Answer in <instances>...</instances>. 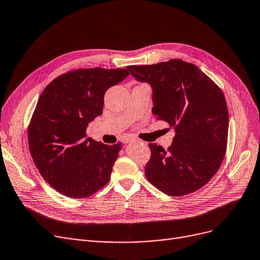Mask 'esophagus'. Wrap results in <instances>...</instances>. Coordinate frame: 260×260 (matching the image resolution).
<instances>
[{
	"mask_svg": "<svg viewBox=\"0 0 260 260\" xmlns=\"http://www.w3.org/2000/svg\"><path fill=\"white\" fill-rule=\"evenodd\" d=\"M122 141H123V143H128V142L133 141V139H131V138H124Z\"/></svg>",
	"mask_w": 260,
	"mask_h": 260,
	"instance_id": "esophagus-1",
	"label": "esophagus"
}]
</instances>
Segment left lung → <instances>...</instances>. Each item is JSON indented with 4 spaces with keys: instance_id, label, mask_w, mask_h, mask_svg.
I'll use <instances>...</instances> for the list:
<instances>
[{
    "instance_id": "obj_1",
    "label": "left lung",
    "mask_w": 260,
    "mask_h": 260,
    "mask_svg": "<svg viewBox=\"0 0 260 260\" xmlns=\"http://www.w3.org/2000/svg\"><path fill=\"white\" fill-rule=\"evenodd\" d=\"M126 69L152 86L153 114L175 129L168 150L149 144L146 178L168 196L194 192L217 173L226 152L229 110L222 90L196 64L182 59Z\"/></svg>"
}]
</instances>
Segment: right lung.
I'll return each instance as SVG.
<instances>
[{"mask_svg": "<svg viewBox=\"0 0 260 260\" xmlns=\"http://www.w3.org/2000/svg\"><path fill=\"white\" fill-rule=\"evenodd\" d=\"M127 75L126 69H77L44 88L28 125V149L41 176L59 193L84 199L109 182L122 143L86 138V129L102 115L106 90Z\"/></svg>", "mask_w": 260, "mask_h": 260, "instance_id": "obj_1", "label": "right lung"}]
</instances>
